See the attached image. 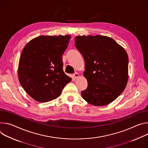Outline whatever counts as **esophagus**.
<instances>
[{
  "mask_svg": "<svg viewBox=\"0 0 148 148\" xmlns=\"http://www.w3.org/2000/svg\"><path fill=\"white\" fill-rule=\"evenodd\" d=\"M79 76V75L77 73H75L73 74V77H74L75 78H77Z\"/></svg>",
  "mask_w": 148,
  "mask_h": 148,
  "instance_id": "obj_1",
  "label": "esophagus"
}]
</instances>
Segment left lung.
<instances>
[{"instance_id": "left-lung-1", "label": "left lung", "mask_w": 148, "mask_h": 148, "mask_svg": "<svg viewBox=\"0 0 148 148\" xmlns=\"http://www.w3.org/2000/svg\"><path fill=\"white\" fill-rule=\"evenodd\" d=\"M75 45L85 62L84 75L88 87L82 96L95 106L106 105L124 90L128 79V56L125 49L108 36H78Z\"/></svg>"}]
</instances>
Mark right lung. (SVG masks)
Wrapping results in <instances>:
<instances>
[{
    "label": "right lung",
    "mask_w": 148,
    "mask_h": 148,
    "mask_svg": "<svg viewBox=\"0 0 148 148\" xmlns=\"http://www.w3.org/2000/svg\"><path fill=\"white\" fill-rule=\"evenodd\" d=\"M70 35L41 36L23 48L19 63L18 77L22 86L33 99L46 102L60 96L71 80L63 70L62 56Z\"/></svg>",
    "instance_id": "obj_1"
}]
</instances>
